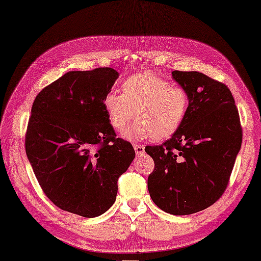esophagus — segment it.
<instances>
[{
    "label": "esophagus",
    "mask_w": 261,
    "mask_h": 261,
    "mask_svg": "<svg viewBox=\"0 0 261 261\" xmlns=\"http://www.w3.org/2000/svg\"><path fill=\"white\" fill-rule=\"evenodd\" d=\"M133 148H135V151H136V153H137V155H138V156H141V155H143V153H144V146H143V145L136 144L135 146H133Z\"/></svg>",
    "instance_id": "obj_1"
}]
</instances>
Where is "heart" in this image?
<instances>
[{"label":"heart","mask_w":261,"mask_h":261,"mask_svg":"<svg viewBox=\"0 0 261 261\" xmlns=\"http://www.w3.org/2000/svg\"><path fill=\"white\" fill-rule=\"evenodd\" d=\"M102 105L110 125L117 132H122L135 116L137 121L124 135L125 139L165 140L181 128L189 111L190 97L185 89L174 87L166 79L151 72H139L124 80L121 93H106Z\"/></svg>","instance_id":"obj_1"}]
</instances>
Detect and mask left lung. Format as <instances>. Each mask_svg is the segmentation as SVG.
<instances>
[{
	"instance_id": "left-lung-1",
	"label": "left lung",
	"mask_w": 261,
	"mask_h": 261,
	"mask_svg": "<svg viewBox=\"0 0 261 261\" xmlns=\"http://www.w3.org/2000/svg\"><path fill=\"white\" fill-rule=\"evenodd\" d=\"M190 97L181 128L162 145L148 146L154 161L148 189L154 204L172 215L213 205L228 184L242 146L235 100L227 86L199 71L172 72Z\"/></svg>"
}]
</instances>
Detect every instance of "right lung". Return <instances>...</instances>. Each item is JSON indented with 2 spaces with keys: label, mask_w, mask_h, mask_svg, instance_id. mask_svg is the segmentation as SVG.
<instances>
[{
  "label": "right lung",
  "mask_w": 261,
  "mask_h": 261,
  "mask_svg": "<svg viewBox=\"0 0 261 261\" xmlns=\"http://www.w3.org/2000/svg\"><path fill=\"white\" fill-rule=\"evenodd\" d=\"M115 69L66 72L33 102L25 150L42 190L59 208L97 217L116 202L118 178L136 152L116 138L102 100Z\"/></svg>",
  "instance_id": "add662e5"
}]
</instances>
